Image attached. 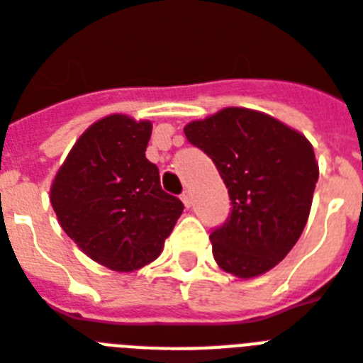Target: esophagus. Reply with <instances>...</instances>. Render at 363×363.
<instances>
[{
  "label": "esophagus",
  "instance_id": "34e87169",
  "mask_svg": "<svg viewBox=\"0 0 363 363\" xmlns=\"http://www.w3.org/2000/svg\"><path fill=\"white\" fill-rule=\"evenodd\" d=\"M181 199H182V203H184V206H186V208H190V206H191L190 191H184V194H182V196H181Z\"/></svg>",
  "mask_w": 363,
  "mask_h": 363
}]
</instances>
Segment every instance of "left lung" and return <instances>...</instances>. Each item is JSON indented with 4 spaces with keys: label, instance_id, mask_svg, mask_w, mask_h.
Listing matches in <instances>:
<instances>
[{
    "label": "left lung",
    "instance_id": "8db88e82",
    "mask_svg": "<svg viewBox=\"0 0 363 363\" xmlns=\"http://www.w3.org/2000/svg\"><path fill=\"white\" fill-rule=\"evenodd\" d=\"M228 188L233 212L210 234L214 260L255 279L284 260L308 221L319 166L308 138L266 112L227 106L184 127Z\"/></svg>",
    "mask_w": 363,
    "mask_h": 363
}]
</instances>
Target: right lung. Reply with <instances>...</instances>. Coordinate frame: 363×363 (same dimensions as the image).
Instances as JSON below:
<instances>
[{"mask_svg": "<svg viewBox=\"0 0 363 363\" xmlns=\"http://www.w3.org/2000/svg\"><path fill=\"white\" fill-rule=\"evenodd\" d=\"M153 123L127 114L97 120L79 136L55 173L50 201L77 247L118 273L157 260L182 214L145 158Z\"/></svg>", "mask_w": 363, "mask_h": 363, "instance_id": "right-lung-1", "label": "right lung"}]
</instances>
